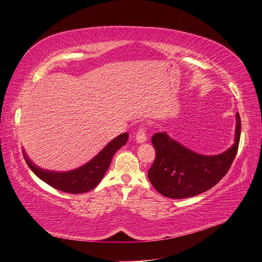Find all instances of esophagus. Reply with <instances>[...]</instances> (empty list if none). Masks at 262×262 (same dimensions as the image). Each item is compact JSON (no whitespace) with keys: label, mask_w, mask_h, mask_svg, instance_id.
Wrapping results in <instances>:
<instances>
[{"label":"esophagus","mask_w":262,"mask_h":262,"mask_svg":"<svg viewBox=\"0 0 262 262\" xmlns=\"http://www.w3.org/2000/svg\"><path fill=\"white\" fill-rule=\"evenodd\" d=\"M147 140V136H146V128L144 125L139 126L137 134H136V141L138 143H143Z\"/></svg>","instance_id":"obj_1"}]
</instances>
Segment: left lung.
<instances>
[{
    "label": "left lung",
    "mask_w": 262,
    "mask_h": 262,
    "mask_svg": "<svg viewBox=\"0 0 262 262\" xmlns=\"http://www.w3.org/2000/svg\"><path fill=\"white\" fill-rule=\"evenodd\" d=\"M241 133L240 116L236 114L235 143L222 154H197L171 139L165 132L151 138L156 159L148 179L157 191L171 199L197 196L215 186L229 171L238 150Z\"/></svg>",
    "instance_id": "left-lung-1"
}]
</instances>
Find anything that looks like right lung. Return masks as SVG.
I'll return each mask as SVG.
<instances>
[{"label":"right lung","mask_w":262,"mask_h":262,"mask_svg":"<svg viewBox=\"0 0 262 262\" xmlns=\"http://www.w3.org/2000/svg\"><path fill=\"white\" fill-rule=\"evenodd\" d=\"M128 140V134L116 137L96 157L83 166L69 171L42 169L30 161L23 149V156L29 168L48 185L69 194H81L95 188L108 169L115 152Z\"/></svg>","instance_id":"obj_1"}]
</instances>
